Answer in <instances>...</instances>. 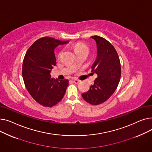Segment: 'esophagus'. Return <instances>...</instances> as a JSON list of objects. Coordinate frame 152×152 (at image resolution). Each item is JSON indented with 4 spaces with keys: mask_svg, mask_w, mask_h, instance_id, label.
<instances>
[{
    "mask_svg": "<svg viewBox=\"0 0 152 152\" xmlns=\"http://www.w3.org/2000/svg\"><path fill=\"white\" fill-rule=\"evenodd\" d=\"M72 81H73V82H74L75 84H78L81 81L80 80H79V79H72Z\"/></svg>",
    "mask_w": 152,
    "mask_h": 152,
    "instance_id": "1",
    "label": "esophagus"
}]
</instances>
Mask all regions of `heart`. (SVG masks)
<instances>
[{
    "label": "heart",
    "mask_w": 152,
    "mask_h": 152,
    "mask_svg": "<svg viewBox=\"0 0 152 152\" xmlns=\"http://www.w3.org/2000/svg\"><path fill=\"white\" fill-rule=\"evenodd\" d=\"M72 47H73V49L74 50L76 55L80 53H86L87 54L89 53V47L83 42H76L73 45ZM62 54H63V50H60L57 52V56H56V57H57V58L58 60H59L61 57Z\"/></svg>",
    "instance_id": "b5f03b06"
}]
</instances>
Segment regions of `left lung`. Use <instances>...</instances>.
<instances>
[{
  "instance_id": "left-lung-1",
  "label": "left lung",
  "mask_w": 152,
  "mask_h": 152,
  "mask_svg": "<svg viewBox=\"0 0 152 152\" xmlns=\"http://www.w3.org/2000/svg\"><path fill=\"white\" fill-rule=\"evenodd\" d=\"M97 43V57L92 72L97 75L89 90L82 94L85 101L97 105L107 101L115 92L120 80L121 63L118 54L109 41L98 36H91Z\"/></svg>"
}]
</instances>
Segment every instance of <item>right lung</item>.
Masks as SVG:
<instances>
[{"instance_id":"1","label":"right lung","mask_w":152,"mask_h":152,"mask_svg":"<svg viewBox=\"0 0 152 152\" xmlns=\"http://www.w3.org/2000/svg\"><path fill=\"white\" fill-rule=\"evenodd\" d=\"M68 42L50 37H41L30 46L24 57V83L31 97L41 105L52 107L61 101L65 94L68 79H53L50 72L56 65L55 48Z\"/></svg>"}]
</instances>
